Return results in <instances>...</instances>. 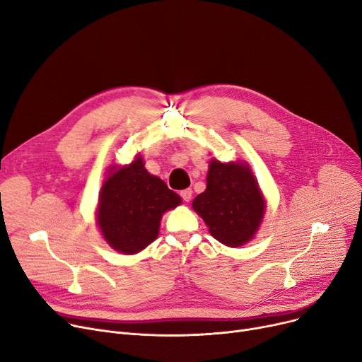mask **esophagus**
Listing matches in <instances>:
<instances>
[{
  "label": "esophagus",
  "mask_w": 362,
  "mask_h": 362,
  "mask_svg": "<svg viewBox=\"0 0 362 362\" xmlns=\"http://www.w3.org/2000/svg\"><path fill=\"white\" fill-rule=\"evenodd\" d=\"M180 197H182L183 201L189 202V201H191V198H192V189H183V191L180 192Z\"/></svg>",
  "instance_id": "1"
}]
</instances>
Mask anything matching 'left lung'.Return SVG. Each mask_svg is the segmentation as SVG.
I'll return each instance as SVG.
<instances>
[{"instance_id":"1","label":"left lung","mask_w":362,"mask_h":362,"mask_svg":"<svg viewBox=\"0 0 362 362\" xmlns=\"http://www.w3.org/2000/svg\"><path fill=\"white\" fill-rule=\"evenodd\" d=\"M192 206L214 239L236 248L255 235L265 204L248 165L213 160L206 189L194 199Z\"/></svg>"}]
</instances>
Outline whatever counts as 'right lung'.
<instances>
[{
	"mask_svg": "<svg viewBox=\"0 0 362 362\" xmlns=\"http://www.w3.org/2000/svg\"><path fill=\"white\" fill-rule=\"evenodd\" d=\"M180 202V197L161 179L148 173L138 157L112 171L103 185L98 224L114 250L136 254L158 236L163 213Z\"/></svg>",
	"mask_w": 362,
	"mask_h": 362,
	"instance_id": "obj_1",
	"label": "right lung"
}]
</instances>
